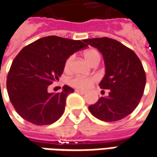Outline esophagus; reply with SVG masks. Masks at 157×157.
<instances>
[{"instance_id":"1","label":"esophagus","mask_w":157,"mask_h":157,"mask_svg":"<svg viewBox=\"0 0 157 157\" xmlns=\"http://www.w3.org/2000/svg\"><path fill=\"white\" fill-rule=\"evenodd\" d=\"M75 91L76 93L81 94H85V91H83V90H80V89H75Z\"/></svg>"}]
</instances>
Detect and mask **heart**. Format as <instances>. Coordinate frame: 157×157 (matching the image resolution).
<instances>
[{"instance_id": "1", "label": "heart", "mask_w": 157, "mask_h": 157, "mask_svg": "<svg viewBox=\"0 0 157 157\" xmlns=\"http://www.w3.org/2000/svg\"><path fill=\"white\" fill-rule=\"evenodd\" d=\"M84 56L91 64H93L95 61L101 60V54L95 49H88L84 52ZM74 56H70L64 63V69L69 70L71 66V63L73 61ZM96 80L95 77H83L80 75H76L69 80V84L71 87H75V88H80V89H86L87 87L91 86L94 81Z\"/></svg>"}]
</instances>
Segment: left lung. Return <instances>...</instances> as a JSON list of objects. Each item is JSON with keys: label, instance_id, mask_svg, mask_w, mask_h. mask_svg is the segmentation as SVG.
Wrapping results in <instances>:
<instances>
[{"label": "left lung", "instance_id": "obj_1", "mask_svg": "<svg viewBox=\"0 0 157 157\" xmlns=\"http://www.w3.org/2000/svg\"><path fill=\"white\" fill-rule=\"evenodd\" d=\"M84 42L101 52L105 75L99 85L102 89H109L108 96L101 97L88 106L90 113L105 122L125 118L144 94L146 75L141 61L132 50L113 38H88Z\"/></svg>", "mask_w": 157, "mask_h": 157}]
</instances>
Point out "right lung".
I'll list each match as a JSON object with an SVG mask.
<instances>
[{"label": "right lung", "mask_w": 157, "mask_h": 157, "mask_svg": "<svg viewBox=\"0 0 157 157\" xmlns=\"http://www.w3.org/2000/svg\"><path fill=\"white\" fill-rule=\"evenodd\" d=\"M83 42L48 36L20 51L7 80L8 96L20 117L36 125L51 124L60 119L66 98L74 89L64 85L62 92L54 94L48 92V87L63 74L66 59L87 47Z\"/></svg>", "instance_id": "1"}]
</instances>
